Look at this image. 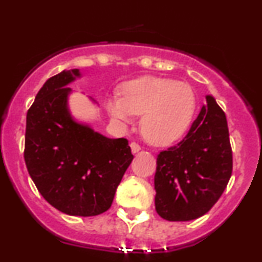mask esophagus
Listing matches in <instances>:
<instances>
[{"label":"esophagus","instance_id":"34e87169","mask_svg":"<svg viewBox=\"0 0 262 262\" xmlns=\"http://www.w3.org/2000/svg\"><path fill=\"white\" fill-rule=\"evenodd\" d=\"M130 149H132V152H133V154H137V152H139L140 150H141L139 144L134 143V141L130 144Z\"/></svg>","mask_w":262,"mask_h":262}]
</instances>
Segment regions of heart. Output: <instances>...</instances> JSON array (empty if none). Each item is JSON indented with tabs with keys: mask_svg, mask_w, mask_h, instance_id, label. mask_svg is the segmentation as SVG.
Wrapping results in <instances>:
<instances>
[{
	"mask_svg": "<svg viewBox=\"0 0 262 262\" xmlns=\"http://www.w3.org/2000/svg\"><path fill=\"white\" fill-rule=\"evenodd\" d=\"M108 112L116 121L129 124L133 114L141 116L140 129L149 143L170 145L185 135L196 111V96L185 82L145 76L123 86L122 97L107 98Z\"/></svg>",
	"mask_w": 262,
	"mask_h": 262,
	"instance_id": "heart-1",
	"label": "heart"
}]
</instances>
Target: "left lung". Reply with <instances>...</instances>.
<instances>
[{"instance_id": "left-lung-1", "label": "left lung", "mask_w": 262, "mask_h": 262, "mask_svg": "<svg viewBox=\"0 0 262 262\" xmlns=\"http://www.w3.org/2000/svg\"><path fill=\"white\" fill-rule=\"evenodd\" d=\"M187 135L158 155L155 208L161 218L187 222L206 214L221 198L233 170L225 114L206 96Z\"/></svg>"}]
</instances>
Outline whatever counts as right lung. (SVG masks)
<instances>
[{
  "label": "right lung",
  "instance_id": "right-lung-1",
  "mask_svg": "<svg viewBox=\"0 0 262 262\" xmlns=\"http://www.w3.org/2000/svg\"><path fill=\"white\" fill-rule=\"evenodd\" d=\"M81 76L79 69L64 70L39 90L27 113L25 160L45 201L65 214L93 217L111 207L133 155L127 139L73 117L68 86Z\"/></svg>",
  "mask_w": 262,
  "mask_h": 262
}]
</instances>
